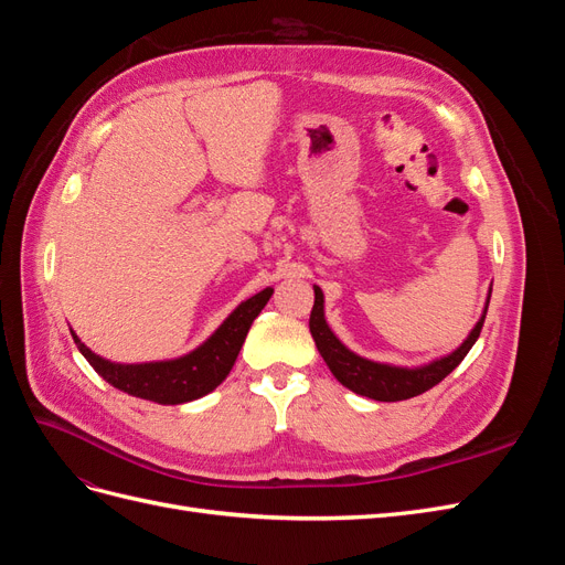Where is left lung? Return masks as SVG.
Masks as SVG:
<instances>
[{
	"mask_svg": "<svg viewBox=\"0 0 565 565\" xmlns=\"http://www.w3.org/2000/svg\"><path fill=\"white\" fill-rule=\"evenodd\" d=\"M313 289H316V301H313L309 328H311V334L316 339V347L322 355V361L328 363L334 377L347 388L358 393V396H367L372 401H384V403L407 401L413 396H419V393L429 391L431 386L446 380L448 374L461 361H465V355L476 344L478 334H481V330H483L486 313H488V303H486V311H483L481 320L476 322V328L471 330L465 344H461L457 351H452L446 358H438V361L424 365V367L407 370V367H393V365L367 361V358L355 355L353 351H349L344 344H341V341L334 337V332L328 328V322H324L320 287H313Z\"/></svg>",
	"mask_w": 565,
	"mask_h": 565,
	"instance_id": "1",
	"label": "left lung"
}]
</instances>
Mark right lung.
Wrapping results in <instances>:
<instances>
[{
	"instance_id": "1",
	"label": "right lung",
	"mask_w": 565,
	"mask_h": 565,
	"mask_svg": "<svg viewBox=\"0 0 565 565\" xmlns=\"http://www.w3.org/2000/svg\"><path fill=\"white\" fill-rule=\"evenodd\" d=\"M270 295L273 287H266L259 295L243 301L200 349L183 358H177V361L119 365L104 361V358L89 351L73 330L71 334L79 353L87 358L89 365L115 388L129 393V396L160 405H179L207 396L210 391H214L228 377L235 358L245 344V337L252 328L254 318L262 313Z\"/></svg>"
}]
</instances>
